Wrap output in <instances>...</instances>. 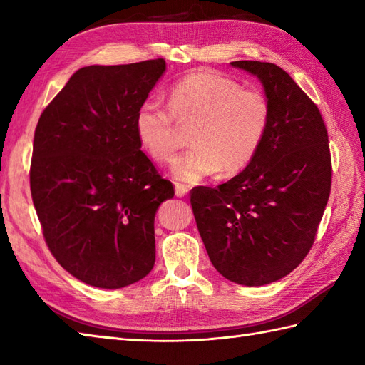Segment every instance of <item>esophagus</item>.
Listing matches in <instances>:
<instances>
[{
  "mask_svg": "<svg viewBox=\"0 0 365 365\" xmlns=\"http://www.w3.org/2000/svg\"><path fill=\"white\" fill-rule=\"evenodd\" d=\"M188 195V187L187 185H182V183H177L175 185V196L177 197H183Z\"/></svg>",
  "mask_w": 365,
  "mask_h": 365,
  "instance_id": "obj_1",
  "label": "esophagus"
}]
</instances>
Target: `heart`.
<instances>
[{"mask_svg":"<svg viewBox=\"0 0 365 365\" xmlns=\"http://www.w3.org/2000/svg\"><path fill=\"white\" fill-rule=\"evenodd\" d=\"M169 108L145 100L135 114L139 144L155 161H170L178 147V123L192 127L195 149L178 157L170 173L195 183L224 169L243 170L265 138L271 105L260 89L238 84L212 71H195L169 89Z\"/></svg>","mask_w":365,"mask_h":365,"instance_id":"1","label":"heart"}]
</instances>
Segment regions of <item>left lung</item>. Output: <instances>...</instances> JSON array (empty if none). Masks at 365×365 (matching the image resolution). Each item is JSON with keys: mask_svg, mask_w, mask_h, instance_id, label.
Listing matches in <instances>:
<instances>
[{"mask_svg": "<svg viewBox=\"0 0 365 365\" xmlns=\"http://www.w3.org/2000/svg\"><path fill=\"white\" fill-rule=\"evenodd\" d=\"M255 75L271 105L265 138L242 173L191 191V207L213 267L229 281H279L311 251L331 191L328 131L319 108L281 67L235 61Z\"/></svg>", "mask_w": 365, "mask_h": 365, "instance_id": "left-lung-1", "label": "left lung"}]
</instances>
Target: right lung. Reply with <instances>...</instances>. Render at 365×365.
<instances>
[{"instance_id": "obj_1", "label": "right lung", "mask_w": 365, "mask_h": 365, "mask_svg": "<svg viewBox=\"0 0 365 365\" xmlns=\"http://www.w3.org/2000/svg\"><path fill=\"white\" fill-rule=\"evenodd\" d=\"M165 59L76 71L34 131L29 183L45 242L72 276L98 289L141 281L155 263V213L174 197L141 150L135 114Z\"/></svg>"}]
</instances>
